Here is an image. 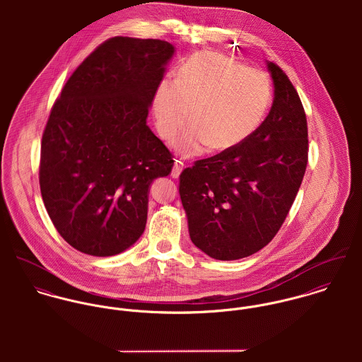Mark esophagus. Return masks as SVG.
I'll use <instances>...</instances> for the list:
<instances>
[{
	"label": "esophagus",
	"mask_w": 362,
	"mask_h": 362,
	"mask_svg": "<svg viewBox=\"0 0 362 362\" xmlns=\"http://www.w3.org/2000/svg\"><path fill=\"white\" fill-rule=\"evenodd\" d=\"M182 168H184V163L180 161V160H175V161H174V165H173V170H171L173 178H178L180 174H181V171H182Z\"/></svg>",
	"instance_id": "esophagus-1"
}]
</instances>
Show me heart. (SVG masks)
<instances>
[{
  "instance_id": "heart-1",
  "label": "heart",
  "mask_w": 362,
  "mask_h": 362,
  "mask_svg": "<svg viewBox=\"0 0 362 362\" xmlns=\"http://www.w3.org/2000/svg\"><path fill=\"white\" fill-rule=\"evenodd\" d=\"M272 99L267 76L220 52H197L177 71L174 83L156 88L152 110L158 135L182 156L227 152L245 142L263 121Z\"/></svg>"
}]
</instances>
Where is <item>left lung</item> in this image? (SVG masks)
Instances as JSON below:
<instances>
[{
  "label": "left lung",
  "mask_w": 362,
  "mask_h": 362,
  "mask_svg": "<svg viewBox=\"0 0 362 362\" xmlns=\"http://www.w3.org/2000/svg\"><path fill=\"white\" fill-rule=\"evenodd\" d=\"M274 98L258 129L240 146L198 160L180 175L191 241L210 258H247L280 230L308 163V127L283 69L266 61Z\"/></svg>",
  "instance_id": "obj_1"
}]
</instances>
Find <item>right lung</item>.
I'll list each match as a JSON object with an SVG mask.
<instances>
[{
    "instance_id": "obj_1",
    "label": "right lung",
    "mask_w": 362,
    "mask_h": 362,
    "mask_svg": "<svg viewBox=\"0 0 362 362\" xmlns=\"http://www.w3.org/2000/svg\"><path fill=\"white\" fill-rule=\"evenodd\" d=\"M174 52L164 40L111 37L75 69L52 105L40 191L59 235L83 254H121L145 231L151 184L174 164L146 124Z\"/></svg>"
}]
</instances>
